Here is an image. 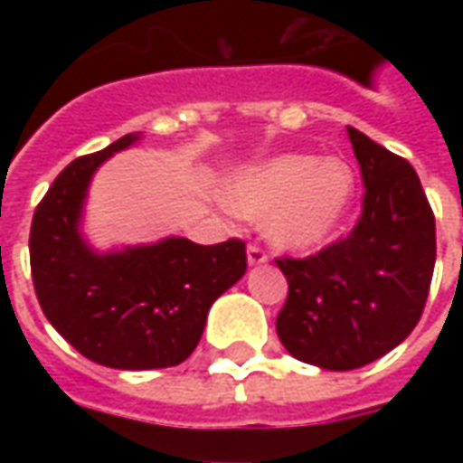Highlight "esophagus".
I'll return each instance as SVG.
<instances>
[{
  "label": "esophagus",
  "mask_w": 463,
  "mask_h": 463,
  "mask_svg": "<svg viewBox=\"0 0 463 463\" xmlns=\"http://www.w3.org/2000/svg\"><path fill=\"white\" fill-rule=\"evenodd\" d=\"M248 262H250V265H262V262H268V252L262 250L260 245L250 242V245H248Z\"/></svg>",
  "instance_id": "34e87169"
}]
</instances>
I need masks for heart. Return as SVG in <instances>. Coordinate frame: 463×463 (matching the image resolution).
I'll return each instance as SVG.
<instances>
[{"label": "heart", "instance_id": "obj_1", "mask_svg": "<svg viewBox=\"0 0 463 463\" xmlns=\"http://www.w3.org/2000/svg\"><path fill=\"white\" fill-rule=\"evenodd\" d=\"M354 178L340 158L288 153L255 165L228 193L242 218L265 221L272 242L312 248L330 235L347 211Z\"/></svg>", "mask_w": 463, "mask_h": 463}]
</instances>
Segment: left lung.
<instances>
[{
  "instance_id": "obj_1",
  "label": "left lung",
  "mask_w": 463,
  "mask_h": 463,
  "mask_svg": "<svg viewBox=\"0 0 463 463\" xmlns=\"http://www.w3.org/2000/svg\"><path fill=\"white\" fill-rule=\"evenodd\" d=\"M364 195L354 228L307 258H275L288 300L275 320L292 357L357 369L417 327L437 260V225L417 171L347 126Z\"/></svg>"
}]
</instances>
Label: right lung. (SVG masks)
Listing matches in <instances>:
<instances>
[{
	"instance_id": "1",
	"label": "right lung",
	"mask_w": 463,
	"mask_h": 463,
	"mask_svg": "<svg viewBox=\"0 0 463 463\" xmlns=\"http://www.w3.org/2000/svg\"><path fill=\"white\" fill-rule=\"evenodd\" d=\"M79 156L36 205L29 260L46 320L76 352L114 369L175 367L201 342L211 305L248 268L241 238L198 245L168 238L126 252L96 255L79 235L86 185L111 153Z\"/></svg>"
}]
</instances>
